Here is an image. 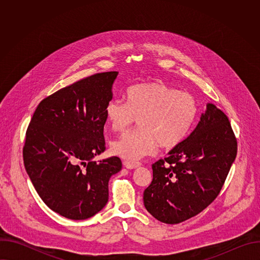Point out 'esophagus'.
Here are the masks:
<instances>
[{
  "label": "esophagus",
  "instance_id": "obj_1",
  "mask_svg": "<svg viewBox=\"0 0 260 260\" xmlns=\"http://www.w3.org/2000/svg\"><path fill=\"white\" fill-rule=\"evenodd\" d=\"M141 165H142V164L139 162V161H129V160L123 161V166H124L126 169H129V170L137 169V168H139Z\"/></svg>",
  "mask_w": 260,
  "mask_h": 260
}]
</instances>
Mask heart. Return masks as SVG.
<instances>
[{"instance_id": "obj_1", "label": "heart", "mask_w": 260, "mask_h": 260, "mask_svg": "<svg viewBox=\"0 0 260 260\" xmlns=\"http://www.w3.org/2000/svg\"><path fill=\"white\" fill-rule=\"evenodd\" d=\"M127 103L111 101L105 114L111 128L123 133L139 119L140 128L114 141L112 152L136 161L164 148L178 146L188 135L197 114L194 98L160 81L136 84L127 89Z\"/></svg>"}]
</instances>
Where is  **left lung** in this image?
Returning <instances> with one entry per match:
<instances>
[{
  "instance_id": "obj_1",
  "label": "left lung",
  "mask_w": 260,
  "mask_h": 260,
  "mask_svg": "<svg viewBox=\"0 0 260 260\" xmlns=\"http://www.w3.org/2000/svg\"><path fill=\"white\" fill-rule=\"evenodd\" d=\"M237 151L228 116L208 104L191 134L152 165L153 179L143 196L145 208L167 224L198 215L218 197Z\"/></svg>"
}]
</instances>
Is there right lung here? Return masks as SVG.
<instances>
[{"label": "right lung", "instance_id": "obj_1", "mask_svg": "<svg viewBox=\"0 0 260 260\" xmlns=\"http://www.w3.org/2000/svg\"><path fill=\"white\" fill-rule=\"evenodd\" d=\"M118 72L98 73L40 102L22 150L26 173L42 201L72 219H87L109 199V180L121 170L119 157L92 158L106 150L105 109Z\"/></svg>", "mask_w": 260, "mask_h": 260}]
</instances>
